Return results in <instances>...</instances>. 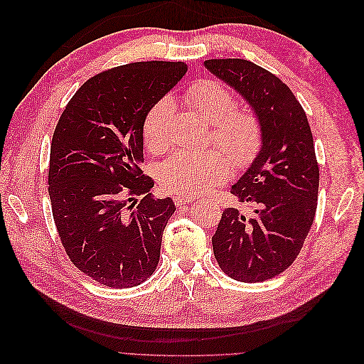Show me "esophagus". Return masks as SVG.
Returning <instances> with one entry per match:
<instances>
[{
  "mask_svg": "<svg viewBox=\"0 0 364 364\" xmlns=\"http://www.w3.org/2000/svg\"><path fill=\"white\" fill-rule=\"evenodd\" d=\"M193 200H194L193 197H188V196H181V194L174 196V203L178 205V206H185V205H190Z\"/></svg>",
  "mask_w": 364,
  "mask_h": 364,
  "instance_id": "34e87169",
  "label": "esophagus"
}]
</instances>
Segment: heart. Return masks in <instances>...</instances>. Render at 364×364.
<instances>
[{
  "instance_id": "obj_1",
  "label": "heart",
  "mask_w": 364,
  "mask_h": 364,
  "mask_svg": "<svg viewBox=\"0 0 364 364\" xmlns=\"http://www.w3.org/2000/svg\"><path fill=\"white\" fill-rule=\"evenodd\" d=\"M182 102L211 124L213 144L218 150H178L159 167V183L168 193L197 196L222 182L230 168H246L255 161L262 144V129L258 117L247 109H235L232 92L214 80H196L182 92ZM171 102L161 98L142 121L146 146L161 150L167 142V123Z\"/></svg>"
}]
</instances>
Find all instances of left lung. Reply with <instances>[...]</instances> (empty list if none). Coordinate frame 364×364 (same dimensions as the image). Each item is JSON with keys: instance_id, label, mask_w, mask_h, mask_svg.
<instances>
[{"instance_id": "8db88e82", "label": "left lung", "mask_w": 364, "mask_h": 364, "mask_svg": "<svg viewBox=\"0 0 364 364\" xmlns=\"http://www.w3.org/2000/svg\"><path fill=\"white\" fill-rule=\"evenodd\" d=\"M205 68L243 97L261 123L258 156L230 188L255 214L225 209L213 237L228 277L261 282L291 266L314 222L318 165L311 129L290 87L257 63L211 59Z\"/></svg>"}]
</instances>
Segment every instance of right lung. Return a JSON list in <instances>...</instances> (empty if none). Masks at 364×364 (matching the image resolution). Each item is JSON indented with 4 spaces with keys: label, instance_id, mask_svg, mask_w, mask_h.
Here are the masks:
<instances>
[{
    "label": "right lung",
    "instance_id": "add662e5",
    "mask_svg": "<svg viewBox=\"0 0 364 364\" xmlns=\"http://www.w3.org/2000/svg\"><path fill=\"white\" fill-rule=\"evenodd\" d=\"M185 73L183 62L151 60L97 74L74 94L54 130V223L74 266L107 287H135L159 262L176 206L170 197L151 196L155 182L139 168L142 121Z\"/></svg>",
    "mask_w": 364,
    "mask_h": 364
}]
</instances>
